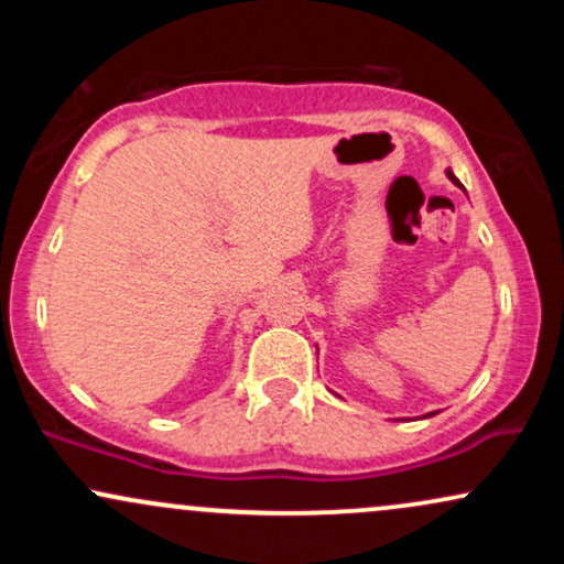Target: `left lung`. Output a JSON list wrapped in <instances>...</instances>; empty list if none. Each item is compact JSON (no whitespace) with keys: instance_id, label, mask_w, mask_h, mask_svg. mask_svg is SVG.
Returning <instances> with one entry per match:
<instances>
[{"instance_id":"1","label":"left lung","mask_w":564,"mask_h":564,"mask_svg":"<svg viewBox=\"0 0 564 564\" xmlns=\"http://www.w3.org/2000/svg\"><path fill=\"white\" fill-rule=\"evenodd\" d=\"M448 177H451V180H453V183H456V177H453V174H451V172H448Z\"/></svg>"}]
</instances>
